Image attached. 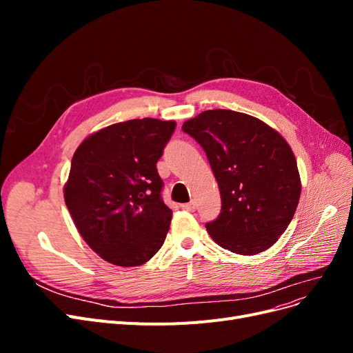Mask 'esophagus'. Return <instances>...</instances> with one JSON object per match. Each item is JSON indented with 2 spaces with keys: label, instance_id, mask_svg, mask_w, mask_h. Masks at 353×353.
<instances>
[{
  "label": "esophagus",
  "instance_id": "1",
  "mask_svg": "<svg viewBox=\"0 0 353 353\" xmlns=\"http://www.w3.org/2000/svg\"><path fill=\"white\" fill-rule=\"evenodd\" d=\"M181 208H183L184 210H188V212H194V209H196V205H194L193 201H191V203H184V205L181 206Z\"/></svg>",
  "mask_w": 353,
  "mask_h": 353
}]
</instances>
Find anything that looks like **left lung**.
<instances>
[{
    "label": "left lung",
    "mask_w": 353,
    "mask_h": 353,
    "mask_svg": "<svg viewBox=\"0 0 353 353\" xmlns=\"http://www.w3.org/2000/svg\"><path fill=\"white\" fill-rule=\"evenodd\" d=\"M206 152L221 193L219 216L206 230L221 248L261 253L280 239L301 199L290 145L271 126L234 110H206L183 125Z\"/></svg>",
    "instance_id": "8db88e82"
}]
</instances>
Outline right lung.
<instances>
[{
  "label": "right lung",
  "mask_w": 353,
  "mask_h": 353,
  "mask_svg": "<svg viewBox=\"0 0 353 353\" xmlns=\"http://www.w3.org/2000/svg\"><path fill=\"white\" fill-rule=\"evenodd\" d=\"M175 126L152 117L114 123L74 152L65 201L82 239L104 261L138 266L162 248L172 210L156 163Z\"/></svg>",
  "instance_id": "obj_1"
}]
</instances>
